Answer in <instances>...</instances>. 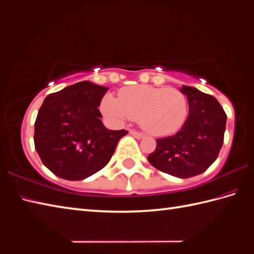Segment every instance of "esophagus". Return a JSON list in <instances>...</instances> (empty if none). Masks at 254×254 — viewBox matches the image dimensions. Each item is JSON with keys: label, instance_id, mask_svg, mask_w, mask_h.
<instances>
[{"label": "esophagus", "instance_id": "obj_1", "mask_svg": "<svg viewBox=\"0 0 254 254\" xmlns=\"http://www.w3.org/2000/svg\"><path fill=\"white\" fill-rule=\"evenodd\" d=\"M129 132H130V134H132V136H133V137H136L137 139H141V138H143V134H142L141 132L136 131V130H132V129H131V130L129 131Z\"/></svg>", "mask_w": 254, "mask_h": 254}]
</instances>
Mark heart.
Masks as SVG:
<instances>
[{"label": "heart", "mask_w": 254, "mask_h": 254, "mask_svg": "<svg viewBox=\"0 0 254 254\" xmlns=\"http://www.w3.org/2000/svg\"><path fill=\"white\" fill-rule=\"evenodd\" d=\"M100 111L113 124L120 125L133 118L154 136H170L179 131L187 120L188 101L175 88L137 84L121 89L118 98L106 94Z\"/></svg>", "instance_id": "b5f03b06"}]
</instances>
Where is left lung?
<instances>
[{"label": "left lung", "instance_id": "left-lung-1", "mask_svg": "<svg viewBox=\"0 0 254 254\" xmlns=\"http://www.w3.org/2000/svg\"><path fill=\"white\" fill-rule=\"evenodd\" d=\"M182 92L188 100L187 120L173 136L156 139V148L148 161L163 173L190 178L205 172L217 159L227 116L212 95L189 86H184Z\"/></svg>", "mask_w": 254, "mask_h": 254}]
</instances>
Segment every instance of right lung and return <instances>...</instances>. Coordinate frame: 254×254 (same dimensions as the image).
<instances>
[{
  "label": "right lung",
  "mask_w": 254,
  "mask_h": 254,
  "mask_svg": "<svg viewBox=\"0 0 254 254\" xmlns=\"http://www.w3.org/2000/svg\"><path fill=\"white\" fill-rule=\"evenodd\" d=\"M108 88L81 81L49 94L35 123V148L56 176L81 180L108 164L125 129L109 130L98 106Z\"/></svg>",
  "instance_id": "1"
}]
</instances>
